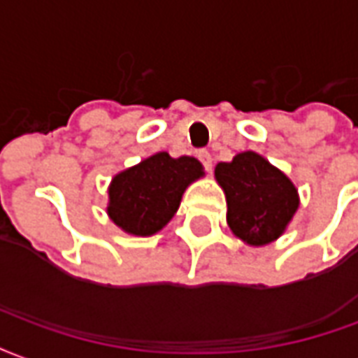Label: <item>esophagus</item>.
<instances>
[{"mask_svg":"<svg viewBox=\"0 0 358 358\" xmlns=\"http://www.w3.org/2000/svg\"><path fill=\"white\" fill-rule=\"evenodd\" d=\"M198 160L204 164V168L208 169V171H211V166H213V158H211V154L208 152V150H200V152H198Z\"/></svg>","mask_w":358,"mask_h":358,"instance_id":"obj_1","label":"esophagus"}]
</instances>
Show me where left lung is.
I'll return each instance as SVG.
<instances>
[{"instance_id": "1", "label": "left lung", "mask_w": 358, "mask_h": 358, "mask_svg": "<svg viewBox=\"0 0 358 358\" xmlns=\"http://www.w3.org/2000/svg\"><path fill=\"white\" fill-rule=\"evenodd\" d=\"M215 181L225 192L229 229L248 246H267L280 238L299 208L292 179L254 150L219 162Z\"/></svg>"}]
</instances>
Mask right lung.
Returning a JSON list of instances; mask_svg holds the SVG:
<instances>
[{
	"mask_svg": "<svg viewBox=\"0 0 358 358\" xmlns=\"http://www.w3.org/2000/svg\"><path fill=\"white\" fill-rule=\"evenodd\" d=\"M204 176V166L192 156L156 152L112 177L106 213L124 233L152 236L176 215L185 190Z\"/></svg>",
	"mask_w": 358,
	"mask_h": 358,
	"instance_id": "1",
	"label": "right lung"
}]
</instances>
